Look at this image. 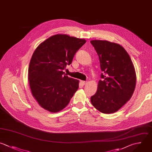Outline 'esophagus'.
Here are the masks:
<instances>
[{
	"instance_id": "1",
	"label": "esophagus",
	"mask_w": 152,
	"mask_h": 152,
	"mask_svg": "<svg viewBox=\"0 0 152 152\" xmlns=\"http://www.w3.org/2000/svg\"><path fill=\"white\" fill-rule=\"evenodd\" d=\"M80 83L83 84V85H85L87 84V81H80Z\"/></svg>"
}]
</instances>
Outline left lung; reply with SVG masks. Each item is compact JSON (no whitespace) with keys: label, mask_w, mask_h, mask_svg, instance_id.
<instances>
[{"label":"left lung","mask_w":152,"mask_h":152,"mask_svg":"<svg viewBox=\"0 0 152 152\" xmlns=\"http://www.w3.org/2000/svg\"><path fill=\"white\" fill-rule=\"evenodd\" d=\"M102 73L97 90L91 97L93 106L103 113L117 112L132 97L136 84V74L132 61L120 45L106 40H93Z\"/></svg>","instance_id":"left-lung-1"}]
</instances>
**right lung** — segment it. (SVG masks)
I'll list each match as a JSON object with an SVG mask.
<instances>
[{
    "label": "right lung",
    "mask_w": 152,
    "mask_h": 152,
    "mask_svg": "<svg viewBox=\"0 0 152 152\" xmlns=\"http://www.w3.org/2000/svg\"><path fill=\"white\" fill-rule=\"evenodd\" d=\"M86 40L67 34H56L34 50L28 68L31 94L39 104L53 113L64 109L79 87V80L63 71Z\"/></svg>",
    "instance_id": "1"
}]
</instances>
